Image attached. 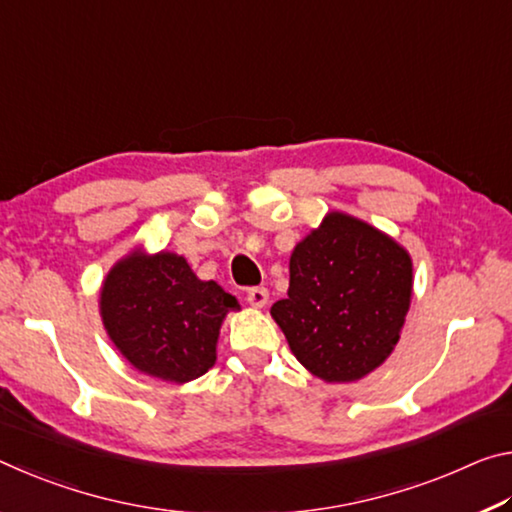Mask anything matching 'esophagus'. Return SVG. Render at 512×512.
<instances>
[{"mask_svg":"<svg viewBox=\"0 0 512 512\" xmlns=\"http://www.w3.org/2000/svg\"><path fill=\"white\" fill-rule=\"evenodd\" d=\"M247 301L251 308H265L267 301H270V292H267L265 288H251L247 292Z\"/></svg>","mask_w":512,"mask_h":512,"instance_id":"esophagus-1","label":"esophagus"}]
</instances>
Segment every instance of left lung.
I'll use <instances>...</instances> for the list:
<instances>
[{"mask_svg": "<svg viewBox=\"0 0 512 512\" xmlns=\"http://www.w3.org/2000/svg\"><path fill=\"white\" fill-rule=\"evenodd\" d=\"M413 297V258L358 217L331 211L290 256L288 297L270 308L301 365L354 383L395 351Z\"/></svg>", "mask_w": 512, "mask_h": 512, "instance_id": "left-lung-1", "label": "left lung"}]
</instances>
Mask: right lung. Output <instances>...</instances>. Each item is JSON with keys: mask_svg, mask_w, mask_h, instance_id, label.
<instances>
[{"mask_svg": "<svg viewBox=\"0 0 512 512\" xmlns=\"http://www.w3.org/2000/svg\"><path fill=\"white\" fill-rule=\"evenodd\" d=\"M238 299L215 281H201L174 251L131 249L99 290V315L117 351L138 372L167 383H188L217 360L224 317Z\"/></svg>", "mask_w": 512, "mask_h": 512, "instance_id": "obj_1", "label": "right lung"}]
</instances>
